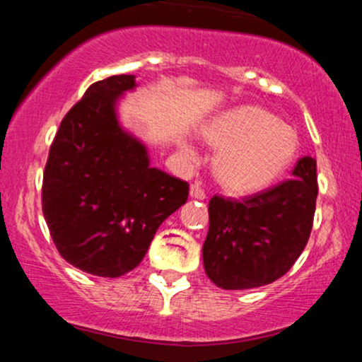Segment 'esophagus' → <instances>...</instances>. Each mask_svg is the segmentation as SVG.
I'll return each mask as SVG.
<instances>
[{
    "mask_svg": "<svg viewBox=\"0 0 362 362\" xmlns=\"http://www.w3.org/2000/svg\"><path fill=\"white\" fill-rule=\"evenodd\" d=\"M189 194H190V197L199 199V201H204V199H206V192H204V189H202V187H201V184H192V185H190Z\"/></svg>",
    "mask_w": 362,
    "mask_h": 362,
    "instance_id": "esophagus-1",
    "label": "esophagus"
}]
</instances>
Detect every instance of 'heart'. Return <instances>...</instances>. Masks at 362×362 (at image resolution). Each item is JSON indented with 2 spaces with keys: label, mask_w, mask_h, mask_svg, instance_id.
Instances as JSON below:
<instances>
[{
  "label": "heart",
  "mask_w": 362,
  "mask_h": 362,
  "mask_svg": "<svg viewBox=\"0 0 362 362\" xmlns=\"http://www.w3.org/2000/svg\"><path fill=\"white\" fill-rule=\"evenodd\" d=\"M202 138L219 149L214 172L236 192H253L272 184L296 158L300 139L289 124L257 105H240L218 114L202 127ZM182 151L194 156L189 141Z\"/></svg>",
  "instance_id": "obj_1"
}]
</instances>
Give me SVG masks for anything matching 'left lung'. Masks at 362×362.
I'll use <instances>...</instances> for the list:
<instances>
[{
  "instance_id": "left-lung-1",
  "label": "left lung",
  "mask_w": 362,
  "mask_h": 362,
  "mask_svg": "<svg viewBox=\"0 0 362 362\" xmlns=\"http://www.w3.org/2000/svg\"><path fill=\"white\" fill-rule=\"evenodd\" d=\"M317 160L301 158L293 178L243 201L214 195L202 245L207 277L223 289L271 284L305 250L317 206Z\"/></svg>"
}]
</instances>
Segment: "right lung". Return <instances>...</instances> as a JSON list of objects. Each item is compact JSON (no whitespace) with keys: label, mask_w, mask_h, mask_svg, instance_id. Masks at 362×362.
Instances as JSON below:
<instances>
[{"label":"right lung","mask_w":362,"mask_h":362,"mask_svg":"<svg viewBox=\"0 0 362 362\" xmlns=\"http://www.w3.org/2000/svg\"><path fill=\"white\" fill-rule=\"evenodd\" d=\"M134 74L97 81L62 119L49 149L42 211L66 262L100 277L138 267L189 184L151 167L146 144L120 124Z\"/></svg>","instance_id":"add662e5"}]
</instances>
